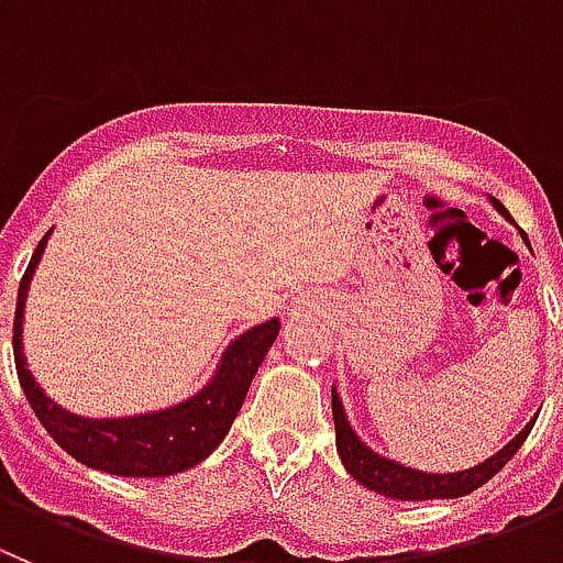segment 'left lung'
I'll return each instance as SVG.
<instances>
[{
    "instance_id": "1",
    "label": "left lung",
    "mask_w": 563,
    "mask_h": 563,
    "mask_svg": "<svg viewBox=\"0 0 563 563\" xmlns=\"http://www.w3.org/2000/svg\"><path fill=\"white\" fill-rule=\"evenodd\" d=\"M490 207H494L505 221H514L508 216L499 201L494 196H488ZM521 241L530 250L528 235L519 230ZM331 407H333V427H336V452L342 457L344 468L356 483H362L364 488L376 490V494L393 496V499H401V503H427V499H457V496L471 494V490L483 488L494 474L505 468L510 457L521 449V443L528 440L530 429H533L536 420H530L528 427L521 429L508 445H503L494 457L483 460V463L471 465L465 471H449V474H432V471H420L412 465H404L398 460H389L384 454H378L376 449H369L362 438L356 434V429L351 427L347 412L342 407V398H339L336 387H331Z\"/></svg>"
}]
</instances>
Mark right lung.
<instances>
[{"instance_id": "obj_1", "label": "right lung", "mask_w": 563, "mask_h": 563, "mask_svg": "<svg viewBox=\"0 0 563 563\" xmlns=\"http://www.w3.org/2000/svg\"><path fill=\"white\" fill-rule=\"evenodd\" d=\"M53 230L38 241L30 266L19 283L16 319H13V356H16L19 384L27 395L35 418L42 420L49 438L89 468L118 474V477H170L194 468L216 452L227 438L232 420L238 418L257 367L280 333V319L272 317L261 325L244 331L235 342L227 344L210 382L196 395L174 407L154 409L123 418H86L60 407L35 382L24 356V302L35 266L42 263L44 246Z\"/></svg>"}]
</instances>
